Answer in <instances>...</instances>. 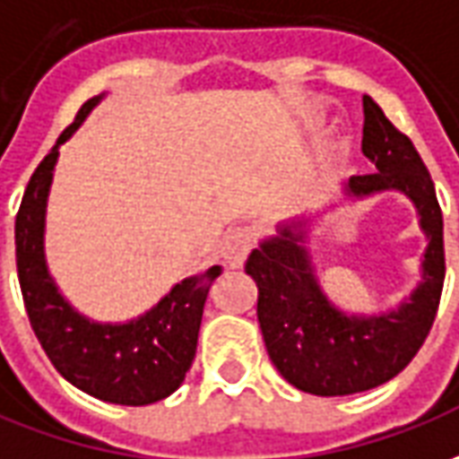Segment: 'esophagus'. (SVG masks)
<instances>
[{
    "instance_id": "1",
    "label": "esophagus",
    "mask_w": 459,
    "mask_h": 459,
    "mask_svg": "<svg viewBox=\"0 0 459 459\" xmlns=\"http://www.w3.org/2000/svg\"><path fill=\"white\" fill-rule=\"evenodd\" d=\"M253 240H255V233L253 229H236L230 230L229 236H226V243H223V261L229 268H240L243 261H246V255L253 248Z\"/></svg>"
}]
</instances>
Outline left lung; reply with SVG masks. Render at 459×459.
Returning a JSON list of instances; mask_svg holds the SVG:
<instances>
[{
	"label": "left lung",
	"instance_id": "1",
	"mask_svg": "<svg viewBox=\"0 0 459 459\" xmlns=\"http://www.w3.org/2000/svg\"><path fill=\"white\" fill-rule=\"evenodd\" d=\"M363 153L375 174L348 178L341 196L318 213L278 223L246 261V273L258 288L255 313L271 360L290 385L320 397L365 393L405 370L430 333L445 283L442 211L428 166L370 96H363ZM387 190L416 208L426 236L420 281L395 307L345 311L319 281L315 230L335 207Z\"/></svg>",
	"mask_w": 459,
	"mask_h": 459
}]
</instances>
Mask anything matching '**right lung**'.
Here are the masks:
<instances>
[{"label": "right lung", "instance_id": "obj_1", "mask_svg": "<svg viewBox=\"0 0 459 459\" xmlns=\"http://www.w3.org/2000/svg\"><path fill=\"white\" fill-rule=\"evenodd\" d=\"M104 99L107 94H99L79 108L29 181L14 223L17 273L29 323L51 365L86 395L139 408L169 397L184 383L196 358L208 288L221 268L188 275L149 310L118 323L89 318L66 300L47 261V204L62 143Z\"/></svg>", "mask_w": 459, "mask_h": 459}]
</instances>
